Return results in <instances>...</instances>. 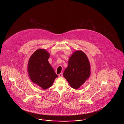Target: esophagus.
Wrapping results in <instances>:
<instances>
[{
	"label": "esophagus",
	"mask_w": 124,
	"mask_h": 124,
	"mask_svg": "<svg viewBox=\"0 0 124 124\" xmlns=\"http://www.w3.org/2000/svg\"><path fill=\"white\" fill-rule=\"evenodd\" d=\"M59 77H63V73H61L59 74Z\"/></svg>",
	"instance_id": "1"
}]
</instances>
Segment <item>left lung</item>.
I'll list each match as a JSON object with an SVG mask.
<instances>
[{
	"label": "left lung",
	"instance_id": "1",
	"mask_svg": "<svg viewBox=\"0 0 124 124\" xmlns=\"http://www.w3.org/2000/svg\"><path fill=\"white\" fill-rule=\"evenodd\" d=\"M90 64L86 54L81 51H76L69 58L68 65L63 76L73 88H79L88 78Z\"/></svg>",
	"mask_w": 124,
	"mask_h": 124
}]
</instances>
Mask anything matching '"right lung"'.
I'll list each match as a JSON object with an SVG mask.
<instances>
[{
    "mask_svg": "<svg viewBox=\"0 0 124 124\" xmlns=\"http://www.w3.org/2000/svg\"><path fill=\"white\" fill-rule=\"evenodd\" d=\"M50 54L46 50L39 49L31 56L28 63V72L32 82L44 90L52 86L58 77L48 62Z\"/></svg>",
    "mask_w": 124,
    "mask_h": 124,
    "instance_id": "obj_1",
    "label": "right lung"
}]
</instances>
